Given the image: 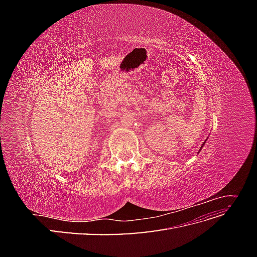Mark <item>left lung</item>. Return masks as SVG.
Returning <instances> with one entry per match:
<instances>
[{
	"label": "left lung",
	"mask_w": 257,
	"mask_h": 257,
	"mask_svg": "<svg viewBox=\"0 0 257 257\" xmlns=\"http://www.w3.org/2000/svg\"><path fill=\"white\" fill-rule=\"evenodd\" d=\"M204 147V144H203V146H201V148H203ZM201 148H200V149H201Z\"/></svg>",
	"instance_id": "left-lung-1"
}]
</instances>
